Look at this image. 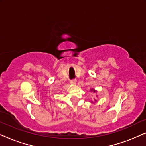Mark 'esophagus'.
<instances>
[{"instance_id": "1", "label": "esophagus", "mask_w": 146, "mask_h": 146, "mask_svg": "<svg viewBox=\"0 0 146 146\" xmlns=\"http://www.w3.org/2000/svg\"><path fill=\"white\" fill-rule=\"evenodd\" d=\"M70 83L71 84H75L76 83V79L71 80L70 81Z\"/></svg>"}]
</instances>
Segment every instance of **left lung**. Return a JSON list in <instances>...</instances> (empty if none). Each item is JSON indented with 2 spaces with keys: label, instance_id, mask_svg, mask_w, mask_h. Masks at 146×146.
I'll list each match as a JSON object with an SVG mask.
<instances>
[{
  "label": "left lung",
  "instance_id": "left-lung-1",
  "mask_svg": "<svg viewBox=\"0 0 146 146\" xmlns=\"http://www.w3.org/2000/svg\"><path fill=\"white\" fill-rule=\"evenodd\" d=\"M90 91H91V92H92V91H93L94 92H96V90H94L93 88H92V89L90 90ZM95 101H96V100H95Z\"/></svg>",
  "mask_w": 146,
  "mask_h": 146
}]
</instances>
